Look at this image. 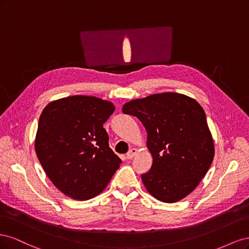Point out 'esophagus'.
<instances>
[{
  "mask_svg": "<svg viewBox=\"0 0 249 249\" xmlns=\"http://www.w3.org/2000/svg\"><path fill=\"white\" fill-rule=\"evenodd\" d=\"M137 154V149L136 148H132L129 153L126 154V159L127 160H131V159H133L134 158V156Z\"/></svg>",
  "mask_w": 249,
  "mask_h": 249,
  "instance_id": "esophagus-1",
  "label": "esophagus"
}]
</instances>
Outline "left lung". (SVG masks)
Returning <instances> with one entry per match:
<instances>
[{
	"mask_svg": "<svg viewBox=\"0 0 249 249\" xmlns=\"http://www.w3.org/2000/svg\"><path fill=\"white\" fill-rule=\"evenodd\" d=\"M123 112L136 116L147 133L153 164L141 179L148 193L168 203L190 194L206 176L215 154L200 105L185 94L164 92L127 102Z\"/></svg>",
	"mask_w": 249,
	"mask_h": 249,
	"instance_id": "left-lung-1",
	"label": "left lung"
}]
</instances>
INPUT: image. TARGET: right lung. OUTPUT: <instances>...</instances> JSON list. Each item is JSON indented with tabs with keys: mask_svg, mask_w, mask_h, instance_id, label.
<instances>
[{
	"mask_svg": "<svg viewBox=\"0 0 249 249\" xmlns=\"http://www.w3.org/2000/svg\"><path fill=\"white\" fill-rule=\"evenodd\" d=\"M114 110L109 101L72 95L51 102L41 113L37 158L51 182L72 199L99 195L122 163L103 127Z\"/></svg>",
	"mask_w": 249,
	"mask_h": 249,
	"instance_id": "add662e5",
	"label": "right lung"
}]
</instances>
